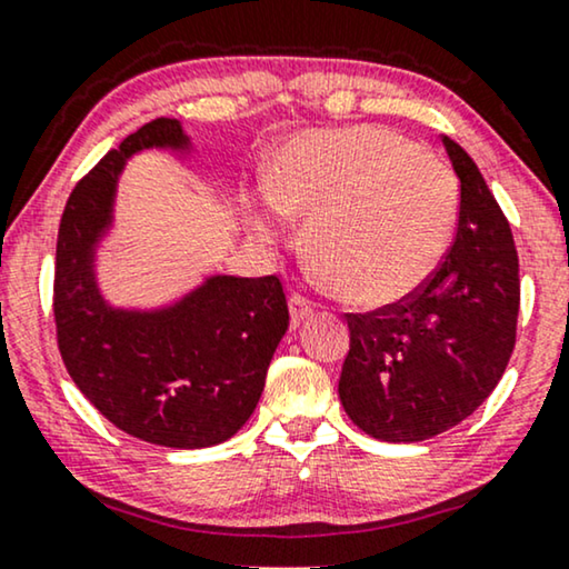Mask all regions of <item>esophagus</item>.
<instances>
[{
    "instance_id": "esophagus-1",
    "label": "esophagus",
    "mask_w": 569,
    "mask_h": 569,
    "mask_svg": "<svg viewBox=\"0 0 569 569\" xmlns=\"http://www.w3.org/2000/svg\"><path fill=\"white\" fill-rule=\"evenodd\" d=\"M313 313V302L302 298V295H290V326L298 329V326L306 321V318Z\"/></svg>"
}]
</instances>
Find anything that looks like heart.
<instances>
[{"label":"heart","mask_w":569,"mask_h":569,"mask_svg":"<svg viewBox=\"0 0 569 569\" xmlns=\"http://www.w3.org/2000/svg\"><path fill=\"white\" fill-rule=\"evenodd\" d=\"M461 189L446 160L383 127L302 134L269 176L261 240L287 214L308 217V243L326 284L362 306H391L430 282L453 240Z\"/></svg>","instance_id":"1"}]
</instances>
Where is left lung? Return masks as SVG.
Wrapping results in <instances>:
<instances>
[{
	"label": "left lung",
	"instance_id": "left-lung-1",
	"mask_svg": "<svg viewBox=\"0 0 569 569\" xmlns=\"http://www.w3.org/2000/svg\"><path fill=\"white\" fill-rule=\"evenodd\" d=\"M461 181L458 230L430 282L372 313H349L339 399L362 432L419 442L450 430L500 383L516 347L518 253L510 224L461 144L442 137Z\"/></svg>",
	"mask_w": 569,
	"mask_h": 569
}]
</instances>
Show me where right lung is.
<instances>
[{"label":"right lung","mask_w":569,"mask_h":569,"mask_svg":"<svg viewBox=\"0 0 569 569\" xmlns=\"http://www.w3.org/2000/svg\"><path fill=\"white\" fill-rule=\"evenodd\" d=\"M142 150L191 152L181 121L154 119L106 154L69 193L57 240L53 318L69 376L131 438L209 448L253 415L290 313L277 277H207L160 308H116L96 274L119 176Z\"/></svg>","instance_id":"obj_1"}]
</instances>
